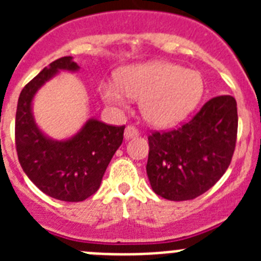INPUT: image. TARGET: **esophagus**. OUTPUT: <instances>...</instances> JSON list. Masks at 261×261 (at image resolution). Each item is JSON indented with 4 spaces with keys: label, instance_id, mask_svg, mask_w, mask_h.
Wrapping results in <instances>:
<instances>
[{
    "label": "esophagus",
    "instance_id": "34e87169",
    "mask_svg": "<svg viewBox=\"0 0 261 261\" xmlns=\"http://www.w3.org/2000/svg\"><path fill=\"white\" fill-rule=\"evenodd\" d=\"M137 136H138V130L132 125H128L125 128V130H124V138H125V140H130V138L137 137Z\"/></svg>",
    "mask_w": 261,
    "mask_h": 261
}]
</instances>
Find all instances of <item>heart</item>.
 Instances as JSON below:
<instances>
[{
  "label": "heart",
  "mask_w": 261,
  "mask_h": 261,
  "mask_svg": "<svg viewBox=\"0 0 261 261\" xmlns=\"http://www.w3.org/2000/svg\"><path fill=\"white\" fill-rule=\"evenodd\" d=\"M204 91L199 71L166 61H150L123 68L117 82L100 85L102 98L124 108L128 98L140 100V110L150 125L170 128L183 121L195 110Z\"/></svg>",
  "instance_id": "obj_1"
}]
</instances>
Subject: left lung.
Here are the masks:
<instances>
[{"label":"left lung","mask_w":261,"mask_h":261,"mask_svg":"<svg viewBox=\"0 0 261 261\" xmlns=\"http://www.w3.org/2000/svg\"><path fill=\"white\" fill-rule=\"evenodd\" d=\"M238 112L230 95L211 99L191 121L149 136L146 174L158 196L184 201L212 188L231 162Z\"/></svg>","instance_id":"left-lung-1"}]
</instances>
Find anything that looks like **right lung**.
I'll return each instance as SVG.
<instances>
[{"instance_id":"obj_1","label":"right lung","mask_w":261,"mask_h":261,"mask_svg":"<svg viewBox=\"0 0 261 261\" xmlns=\"http://www.w3.org/2000/svg\"><path fill=\"white\" fill-rule=\"evenodd\" d=\"M78 70L71 56L50 62L23 87L15 115V145L23 171L41 192L68 202L84 201L98 191L125 128L93 117L66 140H55L39 128L32 112L39 89L60 71Z\"/></svg>"}]
</instances>
